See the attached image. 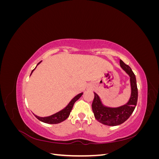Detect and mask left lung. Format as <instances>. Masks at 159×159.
<instances>
[{
  "instance_id": "1",
  "label": "left lung",
  "mask_w": 159,
  "mask_h": 159,
  "mask_svg": "<svg viewBox=\"0 0 159 159\" xmlns=\"http://www.w3.org/2000/svg\"><path fill=\"white\" fill-rule=\"evenodd\" d=\"M120 66L130 77L131 93L128 102L117 107H110L103 104L99 95L94 92L92 110L98 121L108 126H117L123 123L131 116L137 105L138 89L135 75L130 67L120 60Z\"/></svg>"
}]
</instances>
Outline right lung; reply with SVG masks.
Listing matches in <instances>:
<instances>
[{
	"label": "right lung",
	"mask_w": 159,
	"mask_h": 159,
	"mask_svg": "<svg viewBox=\"0 0 159 159\" xmlns=\"http://www.w3.org/2000/svg\"><path fill=\"white\" fill-rule=\"evenodd\" d=\"M41 62H42V61H40L39 63L37 64V66L38 64H40ZM37 66H36V68L32 71L31 74H32V72L34 71V70L36 68ZM31 74H30V75H31ZM82 95H83V93H79L78 95H77L76 96H75V97L71 100V102L68 103V105H67V106L64 109L60 111H58V112L54 114V115H50V116L45 117H39V116H37V115H36L34 114V115H35V117L38 120H40V121H42V122H44V123H48V124L60 123H61L62 121H65V120L69 117V115L70 114V112L71 111V109H72V108H73V107H74V105L75 102H76L77 100H78L81 98V96Z\"/></svg>",
	"instance_id": "add662e5"
}]
</instances>
